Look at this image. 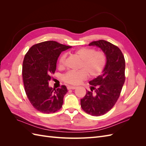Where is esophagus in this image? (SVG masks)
<instances>
[{
  "label": "esophagus",
  "instance_id": "obj_1",
  "mask_svg": "<svg viewBox=\"0 0 146 146\" xmlns=\"http://www.w3.org/2000/svg\"><path fill=\"white\" fill-rule=\"evenodd\" d=\"M76 86H68V87H67V88H68V90H75V89H76Z\"/></svg>",
  "mask_w": 146,
  "mask_h": 146
}]
</instances>
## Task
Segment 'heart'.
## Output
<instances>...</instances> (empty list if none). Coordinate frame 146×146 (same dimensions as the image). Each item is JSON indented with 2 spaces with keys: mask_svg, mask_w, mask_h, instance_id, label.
I'll use <instances>...</instances> for the list:
<instances>
[{
  "mask_svg": "<svg viewBox=\"0 0 146 146\" xmlns=\"http://www.w3.org/2000/svg\"><path fill=\"white\" fill-rule=\"evenodd\" d=\"M74 55L82 61L77 71L69 70L63 76V80L71 85H78L88 77L99 76L102 74L107 63V56L104 52L96 51L94 48L82 47L74 52ZM66 54H63L58 60V65L62 68L65 64Z\"/></svg>",
  "mask_w": 146,
  "mask_h": 146,
  "instance_id": "heart-1",
  "label": "heart"
}]
</instances>
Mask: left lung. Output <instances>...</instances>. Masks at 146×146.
<instances>
[{
	"label": "left lung",
	"instance_id": "1",
	"mask_svg": "<svg viewBox=\"0 0 146 146\" xmlns=\"http://www.w3.org/2000/svg\"><path fill=\"white\" fill-rule=\"evenodd\" d=\"M100 48L107 56V63L100 76L89 82L91 91L80 100L81 107L90 115H104L115 105L125 82V61L118 47L105 40L90 43Z\"/></svg>",
	"mask_w": 146,
	"mask_h": 146
}]
</instances>
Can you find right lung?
Here are the masks:
<instances>
[{
	"mask_svg": "<svg viewBox=\"0 0 146 146\" xmlns=\"http://www.w3.org/2000/svg\"><path fill=\"white\" fill-rule=\"evenodd\" d=\"M71 46L54 41L36 44L25 54L23 64V78L25 91L30 102L43 113H55L63 104L67 88L53 89L48 86L51 74L56 70V61L61 52Z\"/></svg>",
	"mask_w": 146,
	"mask_h": 146,
	"instance_id": "add662e5",
	"label": "right lung"
}]
</instances>
